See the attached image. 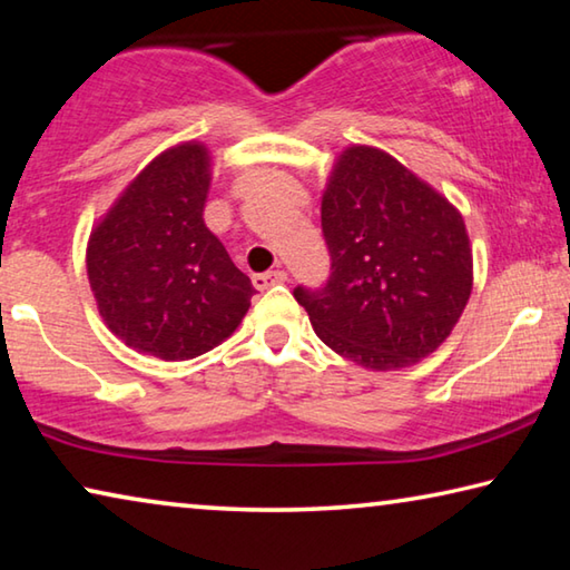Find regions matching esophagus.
<instances>
[{"label":"esophagus","mask_w":570,"mask_h":570,"mask_svg":"<svg viewBox=\"0 0 570 570\" xmlns=\"http://www.w3.org/2000/svg\"><path fill=\"white\" fill-rule=\"evenodd\" d=\"M288 278V274L284 268H276V272H266V274H256L254 276V286L256 288H268V286H276V284H284Z\"/></svg>","instance_id":"esophagus-1"}]
</instances>
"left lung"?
Masks as SVG:
<instances>
[{"label": "left lung", "mask_w": 570, "mask_h": 570, "mask_svg": "<svg viewBox=\"0 0 570 570\" xmlns=\"http://www.w3.org/2000/svg\"><path fill=\"white\" fill-rule=\"evenodd\" d=\"M330 278L298 284L320 340L366 370H400L448 340L472 288L462 216L377 148L342 153L322 200Z\"/></svg>", "instance_id": "8db88e82"}]
</instances>
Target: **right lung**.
I'll use <instances>...</instances> for the list:
<instances>
[{"instance_id":"1","label":"right lung","mask_w":570,"mask_h":570,"mask_svg":"<svg viewBox=\"0 0 570 570\" xmlns=\"http://www.w3.org/2000/svg\"><path fill=\"white\" fill-rule=\"evenodd\" d=\"M208 153L186 142L158 156L92 230L88 276L105 324L166 362L214 350L256 294L204 224Z\"/></svg>"}]
</instances>
